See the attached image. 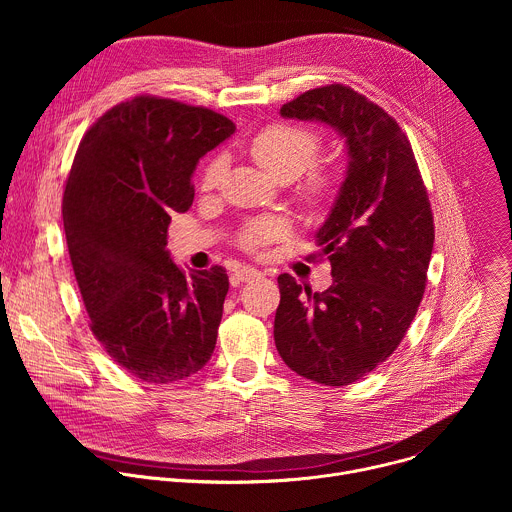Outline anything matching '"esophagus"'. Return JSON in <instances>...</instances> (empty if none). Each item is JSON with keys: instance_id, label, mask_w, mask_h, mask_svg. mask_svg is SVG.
<instances>
[{"instance_id": "34e87169", "label": "esophagus", "mask_w": 512, "mask_h": 512, "mask_svg": "<svg viewBox=\"0 0 512 512\" xmlns=\"http://www.w3.org/2000/svg\"><path fill=\"white\" fill-rule=\"evenodd\" d=\"M259 275H261V271H257L255 267H239V269H235V273L231 275V281H233V285H237V283H245V281L257 279Z\"/></svg>"}]
</instances>
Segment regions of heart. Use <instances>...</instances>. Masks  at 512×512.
Listing matches in <instances>:
<instances>
[{"instance_id": "heart-1", "label": "heart", "mask_w": 512, "mask_h": 512, "mask_svg": "<svg viewBox=\"0 0 512 512\" xmlns=\"http://www.w3.org/2000/svg\"><path fill=\"white\" fill-rule=\"evenodd\" d=\"M249 156L253 162L273 180H294L304 170H308L320 152V135L302 125H287L277 123L261 129L253 135L247 145ZM225 170V160L218 156L212 158L200 178L202 190H212L221 182ZM334 188V178L330 172L322 168H314L304 184V194L310 202H322ZM287 225L279 218H259V221L249 223L239 241L243 249L257 253L267 243L283 237Z\"/></svg>"}]
</instances>
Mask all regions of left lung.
I'll use <instances>...</instances> for the list:
<instances>
[{
	"label": "left lung",
	"instance_id": "1",
	"mask_svg": "<svg viewBox=\"0 0 512 512\" xmlns=\"http://www.w3.org/2000/svg\"><path fill=\"white\" fill-rule=\"evenodd\" d=\"M279 113L326 123L346 143V178L316 233L334 281L314 294L281 273L273 324L291 371L344 387L377 369L407 334L427 283L433 214L407 135L364 95L328 85Z\"/></svg>",
	"mask_w": 512,
	"mask_h": 512
}]
</instances>
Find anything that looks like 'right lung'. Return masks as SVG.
Listing matches in <instances>:
<instances>
[{"label": "right lung", "mask_w": 512, "mask_h": 512, "mask_svg": "<svg viewBox=\"0 0 512 512\" xmlns=\"http://www.w3.org/2000/svg\"><path fill=\"white\" fill-rule=\"evenodd\" d=\"M235 129L212 109L139 95L79 143L62 196L68 255L95 338L139 381H182L212 356L229 275L186 273L166 245L198 160Z\"/></svg>", "instance_id": "1"}]
</instances>
